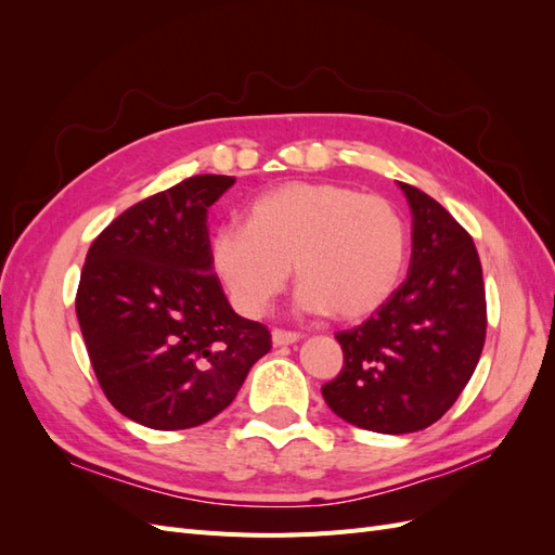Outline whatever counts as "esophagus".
I'll return each mask as SVG.
<instances>
[{"label": "esophagus", "mask_w": 555, "mask_h": 555, "mask_svg": "<svg viewBox=\"0 0 555 555\" xmlns=\"http://www.w3.org/2000/svg\"><path fill=\"white\" fill-rule=\"evenodd\" d=\"M273 345L282 347V345H294L300 340V333L296 331H284V328H273Z\"/></svg>", "instance_id": "obj_1"}]
</instances>
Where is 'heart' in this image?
<instances>
[{"mask_svg": "<svg viewBox=\"0 0 555 555\" xmlns=\"http://www.w3.org/2000/svg\"><path fill=\"white\" fill-rule=\"evenodd\" d=\"M408 227L377 194L340 182H284L247 206L245 224L210 238L212 271L238 312L263 314L298 278L300 312L357 319L377 310L400 280Z\"/></svg>", "mask_w": 555, "mask_h": 555, "instance_id": "heart-1", "label": "heart"}]
</instances>
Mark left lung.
Returning <instances> with one entry per match:
<instances>
[{
  "mask_svg": "<svg viewBox=\"0 0 555 555\" xmlns=\"http://www.w3.org/2000/svg\"><path fill=\"white\" fill-rule=\"evenodd\" d=\"M412 210L405 282L357 328L335 333L340 375L326 405L365 430H424L456 402L486 340V292L473 236L438 201L400 182Z\"/></svg>",
  "mask_w": 555,
  "mask_h": 555,
  "instance_id": "obj_1",
  "label": "left lung"
}]
</instances>
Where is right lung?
Wrapping results in <instances>:
<instances>
[{
	"label": "right lung",
	"instance_id": "1",
	"mask_svg": "<svg viewBox=\"0 0 555 555\" xmlns=\"http://www.w3.org/2000/svg\"><path fill=\"white\" fill-rule=\"evenodd\" d=\"M236 178L192 176L139 201L88 249L76 314L111 405L155 430L231 405L271 333L231 310L212 273L208 208Z\"/></svg>",
	"mask_w": 555,
	"mask_h": 555
}]
</instances>
